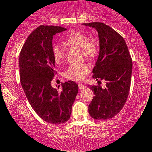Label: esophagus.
<instances>
[{
	"label": "esophagus",
	"mask_w": 152,
	"mask_h": 152,
	"mask_svg": "<svg viewBox=\"0 0 152 152\" xmlns=\"http://www.w3.org/2000/svg\"><path fill=\"white\" fill-rule=\"evenodd\" d=\"M78 87H79V89L80 90L85 89V88H86V86H85V85H83V84H79V85H78Z\"/></svg>",
	"instance_id": "34e87169"
}]
</instances>
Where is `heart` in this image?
<instances>
[{
	"label": "heart",
	"instance_id": "obj_1",
	"mask_svg": "<svg viewBox=\"0 0 152 152\" xmlns=\"http://www.w3.org/2000/svg\"><path fill=\"white\" fill-rule=\"evenodd\" d=\"M64 44L69 47L80 48L83 57L89 60H93L99 54L98 42L95 39H89L85 34L80 31L72 32L64 38ZM65 48L60 43L55 44L52 47V54L57 63L61 62L65 56ZM90 71L87 64H72L64 72V76L69 80L81 81Z\"/></svg>",
	"mask_w": 152,
	"mask_h": 152
}]
</instances>
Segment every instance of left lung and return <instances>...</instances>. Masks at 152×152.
<instances>
[{"label":"left lung","mask_w":152,"mask_h":152,"mask_svg":"<svg viewBox=\"0 0 152 152\" xmlns=\"http://www.w3.org/2000/svg\"><path fill=\"white\" fill-rule=\"evenodd\" d=\"M83 25L98 31L100 52L93 77L106 82L105 88L88 85L95 94L88 112L95 120H106L117 115L125 105L130 90L132 59L124 39L111 27L101 22Z\"/></svg>","instance_id":"8db88e82"}]
</instances>
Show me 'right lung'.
Listing matches in <instances>:
<instances>
[{"mask_svg": "<svg viewBox=\"0 0 152 152\" xmlns=\"http://www.w3.org/2000/svg\"><path fill=\"white\" fill-rule=\"evenodd\" d=\"M66 28L55 26H39L31 33L19 56L20 80L32 108L46 122L64 124L70 118L72 106L78 93L73 81L52 88L56 75L52 54V39Z\"/></svg>", "mask_w": 152, "mask_h": 152, "instance_id": "1", "label": "right lung"}]
</instances>
